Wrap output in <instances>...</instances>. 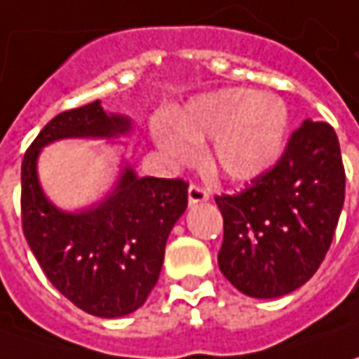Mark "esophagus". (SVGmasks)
<instances>
[{"label":"esophagus","instance_id":"34e87169","mask_svg":"<svg viewBox=\"0 0 359 359\" xmlns=\"http://www.w3.org/2000/svg\"><path fill=\"white\" fill-rule=\"evenodd\" d=\"M187 200H189L191 205L194 203H201V201H208L210 200V191L203 186H200V184H191L189 189H187Z\"/></svg>","mask_w":359,"mask_h":359}]
</instances>
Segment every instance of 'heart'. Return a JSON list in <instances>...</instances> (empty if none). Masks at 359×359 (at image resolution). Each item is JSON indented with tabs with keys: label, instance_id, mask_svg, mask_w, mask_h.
Segmentation results:
<instances>
[{
	"label": "heart",
	"instance_id": "obj_1",
	"mask_svg": "<svg viewBox=\"0 0 359 359\" xmlns=\"http://www.w3.org/2000/svg\"><path fill=\"white\" fill-rule=\"evenodd\" d=\"M287 114L282 102L248 90H224L200 97L159 128L158 144L173 161H191L198 145L214 140L210 163L229 180H252L282 154Z\"/></svg>",
	"mask_w": 359,
	"mask_h": 359
}]
</instances>
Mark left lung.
Returning a JSON list of instances; mask_svg holds the SVG:
<instances>
[{
  "mask_svg": "<svg viewBox=\"0 0 359 359\" xmlns=\"http://www.w3.org/2000/svg\"><path fill=\"white\" fill-rule=\"evenodd\" d=\"M346 172L327 121H304L268 172L229 196H215L224 217L222 273L241 294L278 297L297 290L324 262L338 228Z\"/></svg>",
  "mask_w": 359,
  "mask_h": 359,
  "instance_id": "1",
  "label": "left lung"
}]
</instances>
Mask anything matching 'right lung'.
Wrapping results in <instances>:
<instances>
[{
    "mask_svg": "<svg viewBox=\"0 0 359 359\" xmlns=\"http://www.w3.org/2000/svg\"><path fill=\"white\" fill-rule=\"evenodd\" d=\"M128 118L107 116L100 102L49 121L21 161V228L48 280L79 310L119 318L142 308L158 283L165 241L187 208L182 177H135L123 168L118 187L81 214L55 210L35 175L43 145L62 137H114Z\"/></svg>",
    "mask_w": 359,
    "mask_h": 359,
    "instance_id": "1",
    "label": "right lung"
}]
</instances>
